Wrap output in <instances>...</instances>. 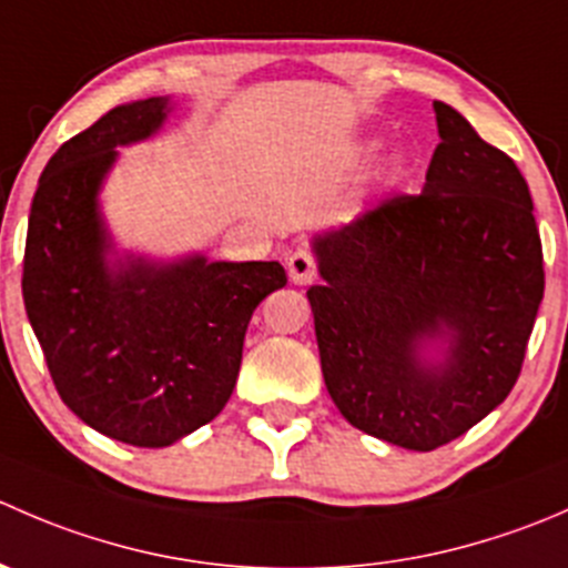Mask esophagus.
<instances>
[{"label":"esophagus","mask_w":568,"mask_h":568,"mask_svg":"<svg viewBox=\"0 0 568 568\" xmlns=\"http://www.w3.org/2000/svg\"><path fill=\"white\" fill-rule=\"evenodd\" d=\"M288 277L294 285H311L316 280V261L307 250H296L288 257Z\"/></svg>","instance_id":"1"}]
</instances>
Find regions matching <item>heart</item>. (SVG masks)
I'll use <instances>...</instances> for the list:
<instances>
[{"label": "heart", "instance_id": "1", "mask_svg": "<svg viewBox=\"0 0 568 568\" xmlns=\"http://www.w3.org/2000/svg\"><path fill=\"white\" fill-rule=\"evenodd\" d=\"M365 148H368V151H374L376 142H368ZM406 173H409V162H406V156L404 153H393V156L385 162V175L390 178V181H400Z\"/></svg>", "mask_w": 568, "mask_h": 568}]
</instances>
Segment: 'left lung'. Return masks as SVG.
Listing matches in <instances>:
<instances>
[{"instance_id": "left-lung-1", "label": "left lung", "mask_w": 568, "mask_h": 568, "mask_svg": "<svg viewBox=\"0 0 568 568\" xmlns=\"http://www.w3.org/2000/svg\"><path fill=\"white\" fill-rule=\"evenodd\" d=\"M423 192L313 239L307 291L321 374L341 415L406 450H434L506 400L544 296L530 189L454 106Z\"/></svg>"}]
</instances>
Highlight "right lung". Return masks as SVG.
<instances>
[{
    "label": "right lung",
    "mask_w": 568,
    "mask_h": 568,
    "mask_svg": "<svg viewBox=\"0 0 568 568\" xmlns=\"http://www.w3.org/2000/svg\"><path fill=\"white\" fill-rule=\"evenodd\" d=\"M170 109V95L120 104L60 145L32 197L21 280L60 398L136 448H168L220 415L252 313L288 283L277 261H162L114 247L101 189L118 148L159 134Z\"/></svg>",
    "instance_id": "right-lung-1"
}]
</instances>
